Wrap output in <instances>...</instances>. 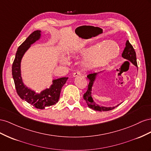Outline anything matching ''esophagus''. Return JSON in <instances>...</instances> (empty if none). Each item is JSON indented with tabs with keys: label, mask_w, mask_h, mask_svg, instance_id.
Masks as SVG:
<instances>
[{
	"label": "esophagus",
	"mask_w": 151,
	"mask_h": 151,
	"mask_svg": "<svg viewBox=\"0 0 151 151\" xmlns=\"http://www.w3.org/2000/svg\"><path fill=\"white\" fill-rule=\"evenodd\" d=\"M80 75H81L80 72H79V71H76V72H75L74 73H73V76L76 77V76H78Z\"/></svg>",
	"instance_id": "esophagus-1"
}]
</instances>
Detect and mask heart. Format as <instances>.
Segmentation results:
<instances>
[{
  "label": "heart",
  "instance_id": "obj_1",
  "mask_svg": "<svg viewBox=\"0 0 151 151\" xmlns=\"http://www.w3.org/2000/svg\"><path fill=\"white\" fill-rule=\"evenodd\" d=\"M119 49L118 44L113 41H106L102 44L89 46L78 52L80 56L87 59L85 66L87 68L104 66L118 56ZM63 61H67L66 59Z\"/></svg>",
  "mask_w": 151,
  "mask_h": 151
}]
</instances>
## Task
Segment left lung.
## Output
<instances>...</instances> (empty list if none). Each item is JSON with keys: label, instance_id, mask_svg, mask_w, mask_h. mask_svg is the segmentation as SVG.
Here are the masks:
<instances>
[{"label": "left lung", "instance_id": "8db88e82", "mask_svg": "<svg viewBox=\"0 0 151 151\" xmlns=\"http://www.w3.org/2000/svg\"><path fill=\"white\" fill-rule=\"evenodd\" d=\"M122 57L124 59L129 60V61H130L131 63H132L138 68L135 51L134 49H133V46L131 45V44L129 42L128 40H127L126 42V47L122 53ZM97 75V73H90V74L87 75V78H88L90 82H89V84L88 85V89L87 90V92L83 94L84 100L86 101V102H87V104L90 108H91L95 111H99L102 112V111H107L113 109L115 108V107H118L120 104L114 107H107L104 106H99L97 104H96L92 99V98L91 97L92 87L93 84V81H95V79L96 78Z\"/></svg>", "mask_w": 151, "mask_h": 151}]
</instances>
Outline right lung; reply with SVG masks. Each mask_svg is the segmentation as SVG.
Returning <instances> with one entry per match:
<instances>
[{"label": "right lung", "mask_w": 151, "mask_h": 151, "mask_svg": "<svg viewBox=\"0 0 151 151\" xmlns=\"http://www.w3.org/2000/svg\"><path fill=\"white\" fill-rule=\"evenodd\" d=\"M41 31L36 30L21 44L16 52V57L12 66V75L13 77L17 93L19 97L37 109H43L45 107L56 104L60 97V93L63 85L66 83L68 77L54 80L52 85L40 93H37L23 84L21 76V61L25 52L34 42L39 39Z\"/></svg>", "instance_id": "1"}]
</instances>
